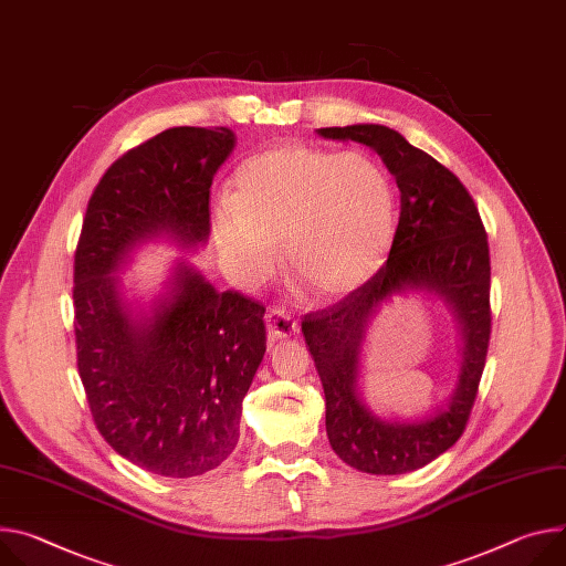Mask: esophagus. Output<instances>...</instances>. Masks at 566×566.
Wrapping results in <instances>:
<instances>
[{
  "instance_id": "esophagus-1",
  "label": "esophagus",
  "mask_w": 566,
  "mask_h": 566,
  "mask_svg": "<svg viewBox=\"0 0 566 566\" xmlns=\"http://www.w3.org/2000/svg\"><path fill=\"white\" fill-rule=\"evenodd\" d=\"M297 332H300V325H297V321L291 318L289 312H284L282 306H271L269 314H266V334H269L271 343L282 340V338H291Z\"/></svg>"
}]
</instances>
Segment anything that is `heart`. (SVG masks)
<instances>
[{
    "label": "heart",
    "mask_w": 566,
    "mask_h": 566,
    "mask_svg": "<svg viewBox=\"0 0 566 566\" xmlns=\"http://www.w3.org/2000/svg\"><path fill=\"white\" fill-rule=\"evenodd\" d=\"M395 228V189L377 160L304 144L243 160L217 212V243L237 275L266 280L282 243L291 277L316 297L361 289L386 262Z\"/></svg>",
    "instance_id": "1"
}]
</instances>
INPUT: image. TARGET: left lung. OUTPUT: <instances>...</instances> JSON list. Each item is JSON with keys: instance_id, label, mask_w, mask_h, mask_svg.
Masks as SVG:
<instances>
[{"instance_id": "obj_1", "label": "left lung", "mask_w": 566, "mask_h": 566, "mask_svg": "<svg viewBox=\"0 0 566 566\" xmlns=\"http://www.w3.org/2000/svg\"><path fill=\"white\" fill-rule=\"evenodd\" d=\"M318 133L375 148L401 191L399 223L384 266L329 310L302 318L304 343L325 390L327 438L336 455L358 472H416L455 444L479 395L492 334L488 232L468 187L397 130L356 124ZM406 287L438 292L454 306L467 356L444 411L420 423H386L357 401V347L376 306Z\"/></svg>"}]
</instances>
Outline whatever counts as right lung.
Masks as SVG:
<instances>
[{
    "mask_svg": "<svg viewBox=\"0 0 566 566\" xmlns=\"http://www.w3.org/2000/svg\"><path fill=\"white\" fill-rule=\"evenodd\" d=\"M232 146L223 126H178L126 150L94 187L74 250L76 368L92 420L119 455L169 479L200 476L234 451L266 306L182 266L171 300L137 321L111 273L160 232L187 248L208 239L212 178Z\"/></svg>",
    "mask_w": 566,
    "mask_h": 566,
    "instance_id": "1",
    "label": "right lung"
}]
</instances>
